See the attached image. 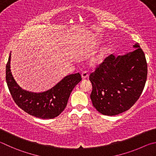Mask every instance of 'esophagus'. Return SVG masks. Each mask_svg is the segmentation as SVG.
I'll list each match as a JSON object with an SVG mask.
<instances>
[{
    "mask_svg": "<svg viewBox=\"0 0 156 156\" xmlns=\"http://www.w3.org/2000/svg\"><path fill=\"white\" fill-rule=\"evenodd\" d=\"M88 73L86 70L83 71V72L81 73V77H82L83 79H86L88 77Z\"/></svg>",
    "mask_w": 156,
    "mask_h": 156,
    "instance_id": "esophagus-1",
    "label": "esophagus"
}]
</instances>
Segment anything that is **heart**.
<instances>
[{
	"label": "heart",
	"mask_w": 156,
	"mask_h": 156,
	"mask_svg": "<svg viewBox=\"0 0 156 156\" xmlns=\"http://www.w3.org/2000/svg\"><path fill=\"white\" fill-rule=\"evenodd\" d=\"M103 56V52H101V53H100L97 57H95L93 59V62L94 63H97V62H100L101 60L102 59Z\"/></svg>",
	"instance_id": "obj_1"
}]
</instances>
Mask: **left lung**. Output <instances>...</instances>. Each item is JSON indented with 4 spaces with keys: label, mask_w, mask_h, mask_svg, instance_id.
Segmentation results:
<instances>
[{
    "label": "left lung",
    "mask_w": 156,
    "mask_h": 156,
    "mask_svg": "<svg viewBox=\"0 0 156 156\" xmlns=\"http://www.w3.org/2000/svg\"><path fill=\"white\" fill-rule=\"evenodd\" d=\"M122 55H110L92 73L90 99L103 115L115 116L127 111L143 92L147 76L145 55L138 43Z\"/></svg>",
    "instance_id": "8db88e82"
}]
</instances>
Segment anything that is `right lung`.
<instances>
[{"mask_svg":"<svg viewBox=\"0 0 156 156\" xmlns=\"http://www.w3.org/2000/svg\"><path fill=\"white\" fill-rule=\"evenodd\" d=\"M10 62L11 53L6 65V81L11 95L19 108L37 118L51 119L59 116L66 107L73 88L81 81L80 73L71 74L48 90L29 92L16 83L11 72Z\"/></svg>","mask_w":156,"mask_h":156,"instance_id":"1","label":"right lung"}]
</instances>
